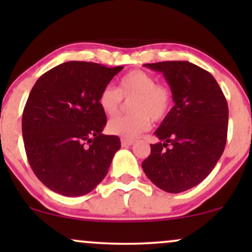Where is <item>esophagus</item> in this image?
Returning a JSON list of instances; mask_svg holds the SVG:
<instances>
[{
	"mask_svg": "<svg viewBox=\"0 0 252 252\" xmlns=\"http://www.w3.org/2000/svg\"><path fill=\"white\" fill-rule=\"evenodd\" d=\"M121 143H122V147H129L131 146V144H134V141L129 140V138H122Z\"/></svg>",
	"mask_w": 252,
	"mask_h": 252,
	"instance_id": "obj_1",
	"label": "esophagus"
}]
</instances>
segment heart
<instances>
[{"mask_svg":"<svg viewBox=\"0 0 252 252\" xmlns=\"http://www.w3.org/2000/svg\"><path fill=\"white\" fill-rule=\"evenodd\" d=\"M122 98L129 102L131 114L112 118L108 130L112 135L124 138L137 137L154 122L162 121L172 108L173 96L168 86L158 84L156 78L147 72L136 70L126 73L118 83L117 90L105 86L98 96V104L108 116H115L122 104Z\"/></svg>","mask_w":252,"mask_h":252,"instance_id":"heart-1","label":"heart"}]
</instances>
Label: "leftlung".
<instances>
[{"instance_id":"left-lung-1","label":"left lung","mask_w":252,"mask_h":252,"mask_svg":"<svg viewBox=\"0 0 252 252\" xmlns=\"http://www.w3.org/2000/svg\"><path fill=\"white\" fill-rule=\"evenodd\" d=\"M163 73L174 106L154 134L143 172L168 193L187 190L212 172L226 144L228 108L210 72L189 62L144 63Z\"/></svg>"}]
</instances>
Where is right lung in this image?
Masks as SVG:
<instances>
[{
	"mask_svg": "<svg viewBox=\"0 0 252 252\" xmlns=\"http://www.w3.org/2000/svg\"><path fill=\"white\" fill-rule=\"evenodd\" d=\"M122 70L67 62L43 73L32 89L22 115L26 154L36 178L53 192L88 194L108 174L121 141L102 134L106 115L98 96Z\"/></svg>",
	"mask_w": 252,
	"mask_h": 252,
	"instance_id": "obj_1",
	"label": "right lung"
}]
</instances>
